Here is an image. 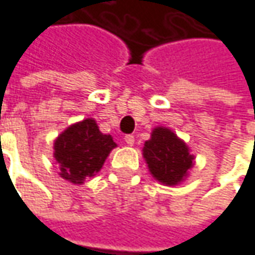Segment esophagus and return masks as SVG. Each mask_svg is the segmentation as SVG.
<instances>
[{
  "label": "esophagus",
  "mask_w": 255,
  "mask_h": 255,
  "mask_svg": "<svg viewBox=\"0 0 255 255\" xmlns=\"http://www.w3.org/2000/svg\"><path fill=\"white\" fill-rule=\"evenodd\" d=\"M126 142H127V145H129V147H132L134 145V141H135V138H134V135H126Z\"/></svg>",
  "instance_id": "1"
}]
</instances>
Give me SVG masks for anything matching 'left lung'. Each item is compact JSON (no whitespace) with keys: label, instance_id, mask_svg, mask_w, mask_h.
Listing matches in <instances>:
<instances>
[{"label":"left lung","instance_id":"1","mask_svg":"<svg viewBox=\"0 0 255 255\" xmlns=\"http://www.w3.org/2000/svg\"><path fill=\"white\" fill-rule=\"evenodd\" d=\"M142 157L148 165L149 174L164 185H178L188 177L194 167L190 147L172 129L155 127L151 138L145 141Z\"/></svg>","mask_w":255,"mask_h":255}]
</instances>
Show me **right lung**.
Instances as JSON below:
<instances>
[{"label":"right lung","instance_id":"add662e5","mask_svg":"<svg viewBox=\"0 0 255 255\" xmlns=\"http://www.w3.org/2000/svg\"><path fill=\"white\" fill-rule=\"evenodd\" d=\"M117 144L110 134H103L94 118H85L65 128L54 141V158L60 165V177L81 185L94 177Z\"/></svg>","mask_w":255,"mask_h":255}]
</instances>
